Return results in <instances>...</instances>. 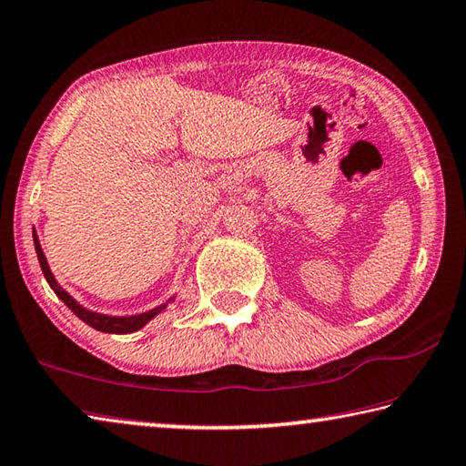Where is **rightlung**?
<instances>
[{
    "label": "right lung",
    "instance_id": "right-lung-1",
    "mask_svg": "<svg viewBox=\"0 0 466 466\" xmlns=\"http://www.w3.org/2000/svg\"><path fill=\"white\" fill-rule=\"evenodd\" d=\"M32 238H35V249H36L38 262H40V268H43V274H45V279L48 282V287L55 290V295L59 297L63 303L67 305L71 311L79 317L81 321L87 323L89 328H94L97 331H104V333H133L137 329L145 328V325L149 323L153 317H157L163 311V309H166L171 303V300L176 299V297H171L167 303L155 307V309H151V311H145V313H138V315H128V317H116V315H104V313L89 311V309H86L84 305H79L67 290L61 289V284L55 280L51 268H48L45 251H43V248H40V241L36 238V231H32Z\"/></svg>",
    "mask_w": 466,
    "mask_h": 466
}]
</instances>
